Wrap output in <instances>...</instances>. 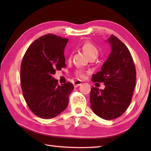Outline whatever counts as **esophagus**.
<instances>
[{
	"label": "esophagus",
	"mask_w": 151,
	"mask_h": 151,
	"mask_svg": "<svg viewBox=\"0 0 151 151\" xmlns=\"http://www.w3.org/2000/svg\"><path fill=\"white\" fill-rule=\"evenodd\" d=\"M82 84V82L81 81H75L74 82V86H75V87H77V86H80Z\"/></svg>",
	"instance_id": "1"
}]
</instances>
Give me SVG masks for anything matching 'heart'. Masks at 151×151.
I'll return each instance as SVG.
<instances>
[{
	"label": "heart",
	"mask_w": 151,
	"mask_h": 151,
	"mask_svg": "<svg viewBox=\"0 0 151 151\" xmlns=\"http://www.w3.org/2000/svg\"><path fill=\"white\" fill-rule=\"evenodd\" d=\"M81 48L82 50L85 54L88 56V58H91V57H96L97 55H98V49L96 47V46L94 44H93L91 42L88 41H85L83 43L81 46ZM76 75H77L78 76L80 77H83V74L82 73L81 71H77L76 72Z\"/></svg>",
	"instance_id": "b5f03b06"
}]
</instances>
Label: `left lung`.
Returning a JSON list of instances; mask_svg holds the SVG:
<instances>
[{"mask_svg":"<svg viewBox=\"0 0 151 151\" xmlns=\"http://www.w3.org/2000/svg\"><path fill=\"white\" fill-rule=\"evenodd\" d=\"M111 52L101 70L92 77L93 82L103 83V90L91 88V109L97 116L112 120L121 116L131 103L136 84V69L129 50L114 35L107 40Z\"/></svg>","mask_w":151,"mask_h":151,"instance_id":"1","label":"left lung"}]
</instances>
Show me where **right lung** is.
<instances>
[{
    "label": "right lung",
    "mask_w": 151,
    "mask_h": 151,
    "mask_svg": "<svg viewBox=\"0 0 151 151\" xmlns=\"http://www.w3.org/2000/svg\"><path fill=\"white\" fill-rule=\"evenodd\" d=\"M68 40L52 34L42 36L29 46L22 58V93L30 111L40 118H54L68 104L73 85L67 82L58 85L52 76L66 66L64 50Z\"/></svg>",
    "instance_id": "right-lung-1"
}]
</instances>
